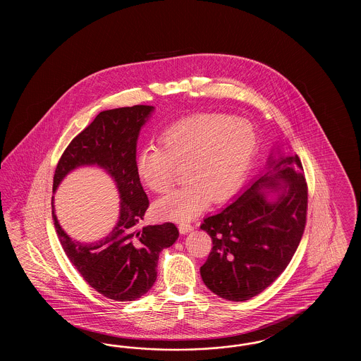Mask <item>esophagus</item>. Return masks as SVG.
<instances>
[{
	"instance_id": "34e87169",
	"label": "esophagus",
	"mask_w": 361,
	"mask_h": 361,
	"mask_svg": "<svg viewBox=\"0 0 361 361\" xmlns=\"http://www.w3.org/2000/svg\"><path fill=\"white\" fill-rule=\"evenodd\" d=\"M178 230H180L181 234H187V233L193 230V226L188 224H178Z\"/></svg>"
}]
</instances>
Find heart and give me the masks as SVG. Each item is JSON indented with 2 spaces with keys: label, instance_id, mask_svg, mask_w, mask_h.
<instances>
[{
  "label": "heart",
  "instance_id": "1",
  "mask_svg": "<svg viewBox=\"0 0 361 361\" xmlns=\"http://www.w3.org/2000/svg\"><path fill=\"white\" fill-rule=\"evenodd\" d=\"M159 147H143L135 171L145 187L168 192L183 169L187 184L159 199L161 219L184 222L206 208L209 199L221 203L240 188L257 146V131L246 119L199 115L168 127L158 137Z\"/></svg>",
  "mask_w": 361,
  "mask_h": 361
}]
</instances>
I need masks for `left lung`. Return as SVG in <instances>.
Here are the masks:
<instances>
[{"instance_id":"left-lung-1","label":"left lung","mask_w":361,"mask_h":361,"mask_svg":"<svg viewBox=\"0 0 361 361\" xmlns=\"http://www.w3.org/2000/svg\"><path fill=\"white\" fill-rule=\"evenodd\" d=\"M274 146L264 171L200 226L212 250L200 275L209 291L243 302L269 287L303 235L307 185L299 157Z\"/></svg>"}]
</instances>
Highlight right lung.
Returning a JSON list of instances; mask_svg holds the SVG:
<instances>
[{"instance_id": "obj_1", "label": "right lung", "mask_w": 361, "mask_h": 361, "mask_svg": "<svg viewBox=\"0 0 361 361\" xmlns=\"http://www.w3.org/2000/svg\"><path fill=\"white\" fill-rule=\"evenodd\" d=\"M154 109L134 105L100 112L71 140L54 174V193L69 173L81 166H97L114 180L121 197L119 218L102 240L71 238L58 222L54 196L51 206L55 230L70 262L90 287L118 302L135 300L153 287L159 253L178 238L173 224L139 228L149 199L135 171L137 137Z\"/></svg>"}]
</instances>
